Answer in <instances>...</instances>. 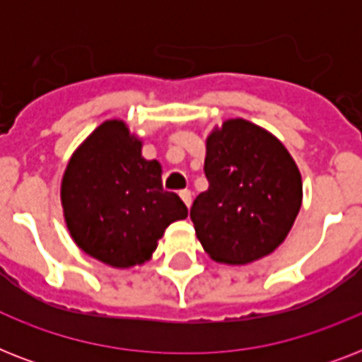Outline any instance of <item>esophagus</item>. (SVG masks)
<instances>
[{
	"label": "esophagus",
	"mask_w": 362,
	"mask_h": 362,
	"mask_svg": "<svg viewBox=\"0 0 362 362\" xmlns=\"http://www.w3.org/2000/svg\"><path fill=\"white\" fill-rule=\"evenodd\" d=\"M180 199L184 201V204H186L187 209L192 206V192H189V189H184V192H180Z\"/></svg>",
	"instance_id": "34e87169"
}]
</instances>
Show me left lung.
Returning <instances> with one entry per match:
<instances>
[{
  "label": "left lung",
  "mask_w": 362,
  "mask_h": 362,
  "mask_svg": "<svg viewBox=\"0 0 362 362\" xmlns=\"http://www.w3.org/2000/svg\"><path fill=\"white\" fill-rule=\"evenodd\" d=\"M209 189L189 210L199 242L218 263L246 264L286 240L303 203V180L286 146L263 127L223 122L206 139Z\"/></svg>",
  "instance_id": "left-lung-1"
}]
</instances>
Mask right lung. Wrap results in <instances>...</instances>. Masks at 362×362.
<instances>
[{
	"label": "right lung",
	"mask_w": 362,
	"mask_h": 362,
	"mask_svg": "<svg viewBox=\"0 0 362 362\" xmlns=\"http://www.w3.org/2000/svg\"><path fill=\"white\" fill-rule=\"evenodd\" d=\"M122 120L101 124L73 153L62 206L76 246L101 263L129 269L152 257L173 221L187 218L176 193L163 192L161 165Z\"/></svg>",
	"instance_id": "right-lung-1"
}]
</instances>
